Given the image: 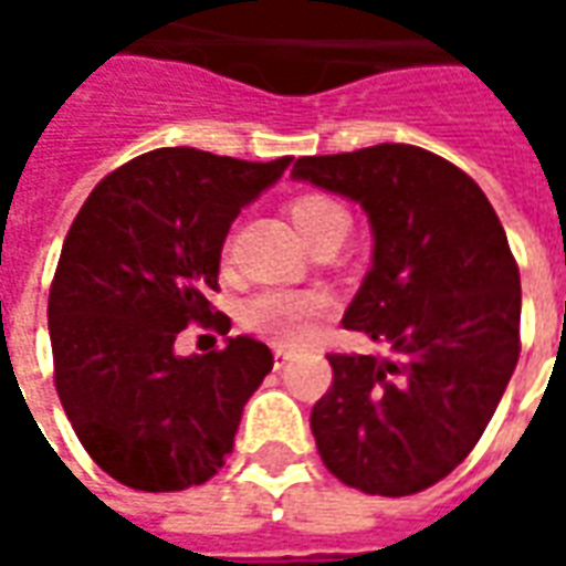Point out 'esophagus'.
Instances as JSON below:
<instances>
[{"label": "esophagus", "instance_id": "34e87169", "mask_svg": "<svg viewBox=\"0 0 566 566\" xmlns=\"http://www.w3.org/2000/svg\"><path fill=\"white\" fill-rule=\"evenodd\" d=\"M272 355H275V367H284V364L294 357V352H291L287 345H275V348H272Z\"/></svg>", "mask_w": 566, "mask_h": 566}]
</instances>
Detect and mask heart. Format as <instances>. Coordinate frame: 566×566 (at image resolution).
Segmentation results:
<instances>
[{
  "instance_id": "b5f03b06",
  "label": "heart",
  "mask_w": 566,
  "mask_h": 566,
  "mask_svg": "<svg viewBox=\"0 0 566 566\" xmlns=\"http://www.w3.org/2000/svg\"><path fill=\"white\" fill-rule=\"evenodd\" d=\"M291 221L303 239L327 227L336 218H345L343 209L327 197H296L287 206ZM327 312V296L312 294V291H291V287H270L260 291L242 308V321L248 331L266 336L272 343L296 345L308 339L315 331V321Z\"/></svg>"
}]
</instances>
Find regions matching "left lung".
Returning a JSON list of instances; mask_svg holds the SVG:
<instances>
[{
  "mask_svg": "<svg viewBox=\"0 0 566 566\" xmlns=\"http://www.w3.org/2000/svg\"><path fill=\"white\" fill-rule=\"evenodd\" d=\"M294 181L367 211L373 266L345 308L385 357L327 355L312 409L321 461L345 485L406 497L473 451L518 364L522 282L473 178L416 145L300 157Z\"/></svg>",
  "mask_w": 566,
  "mask_h": 566,
  "instance_id": "left-lung-1",
  "label": "left lung"
}]
</instances>
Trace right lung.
<instances>
[{"label": "right lung", "mask_w": 566, "mask_h": 566, "mask_svg": "<svg viewBox=\"0 0 566 566\" xmlns=\"http://www.w3.org/2000/svg\"><path fill=\"white\" fill-rule=\"evenodd\" d=\"M287 166L291 157L148 150L105 175L72 221L48 300L56 394L81 446L117 482L185 491L233 451L272 352L227 336L221 352L181 357L175 336L218 314L206 294L218 291L230 223ZM206 327L227 333L230 318Z\"/></svg>", "instance_id": "right-lung-1"}]
</instances>
